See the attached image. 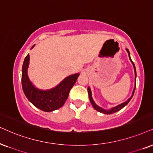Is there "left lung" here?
Returning <instances> with one entry per match:
<instances>
[{"mask_svg": "<svg viewBox=\"0 0 153 153\" xmlns=\"http://www.w3.org/2000/svg\"><path fill=\"white\" fill-rule=\"evenodd\" d=\"M126 51L128 52V56H129V59H130L131 62L133 64V68H134V73H135V86H134V88H133V92H132V94H131V97H129L128 100H126V101L123 102V103L119 104V105L116 106V107H114L111 108L110 109H104L103 108L100 107V106H98L97 104L92 99V92H91V89L90 87H88V95H89V99H90V101L91 102V104H92V107H94V109H96L97 111H98L99 112H101L102 114H114L115 113V112H117L118 111H119V110H121V109H123V107H125L126 105H127L128 103L129 102H130V100H131V98L133 97V94H134V92H135V90H136V66H135L134 63L132 61V60L131 59V56H130V52H129L128 49H126Z\"/></svg>", "mask_w": 153, "mask_h": 153, "instance_id": "left-lung-1", "label": "left lung"}]
</instances>
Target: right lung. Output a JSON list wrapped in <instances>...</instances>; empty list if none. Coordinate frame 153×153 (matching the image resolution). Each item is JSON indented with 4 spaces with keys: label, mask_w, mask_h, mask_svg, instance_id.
Listing matches in <instances>:
<instances>
[{
    "label": "right lung",
    "mask_w": 153,
    "mask_h": 153,
    "mask_svg": "<svg viewBox=\"0 0 153 153\" xmlns=\"http://www.w3.org/2000/svg\"><path fill=\"white\" fill-rule=\"evenodd\" d=\"M32 46L31 49L34 48ZM30 64L29 53L25 57L22 68V85L23 92L31 103L36 108L46 112L53 111L61 108L66 101L71 89L76 82L80 73L69 75L58 85L49 90L37 88L31 82L27 75Z\"/></svg>",
    "instance_id": "right-lung-1"
}]
</instances>
